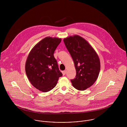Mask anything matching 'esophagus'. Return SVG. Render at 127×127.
<instances>
[{
	"instance_id": "34e87169",
	"label": "esophagus",
	"mask_w": 127,
	"mask_h": 127,
	"mask_svg": "<svg viewBox=\"0 0 127 127\" xmlns=\"http://www.w3.org/2000/svg\"><path fill=\"white\" fill-rule=\"evenodd\" d=\"M66 70H64V71H63L62 73H63V75H65V74H66Z\"/></svg>"
}]
</instances>
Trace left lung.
Here are the masks:
<instances>
[{"instance_id":"1","label":"left lung","mask_w":127,"mask_h":127,"mask_svg":"<svg viewBox=\"0 0 127 127\" xmlns=\"http://www.w3.org/2000/svg\"><path fill=\"white\" fill-rule=\"evenodd\" d=\"M64 41L76 69V77L71 80L72 86L79 91H85L93 85L99 76V58L89 43L81 36H68Z\"/></svg>"}]
</instances>
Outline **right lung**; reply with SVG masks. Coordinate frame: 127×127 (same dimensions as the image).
Masks as SVG:
<instances>
[{"label": "right lung", "instance_id": "add662e5", "mask_svg": "<svg viewBox=\"0 0 127 127\" xmlns=\"http://www.w3.org/2000/svg\"><path fill=\"white\" fill-rule=\"evenodd\" d=\"M62 39L47 36L30 52L25 64V71L31 84L43 92L52 90L63 76L55 59V51Z\"/></svg>", "mask_w": 127, "mask_h": 127}]
</instances>
